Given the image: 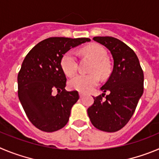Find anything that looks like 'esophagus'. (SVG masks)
<instances>
[{"instance_id": "obj_1", "label": "esophagus", "mask_w": 159, "mask_h": 159, "mask_svg": "<svg viewBox=\"0 0 159 159\" xmlns=\"http://www.w3.org/2000/svg\"><path fill=\"white\" fill-rule=\"evenodd\" d=\"M79 96H80V97H83L84 96H85V93L82 92H79Z\"/></svg>"}]
</instances>
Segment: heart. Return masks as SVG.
<instances>
[{
    "mask_svg": "<svg viewBox=\"0 0 159 159\" xmlns=\"http://www.w3.org/2000/svg\"><path fill=\"white\" fill-rule=\"evenodd\" d=\"M83 54L93 60L90 74H78L69 81L71 89L80 92H88L99 83L101 76H106L109 70V64L107 61V52L103 47L98 44L87 46L82 49ZM61 66L67 75H72L78 70V62L75 51L70 50L65 53L61 59ZM96 73H95V72Z\"/></svg>",
    "mask_w": 159,
    "mask_h": 159,
    "instance_id": "obj_1",
    "label": "heart"
}]
</instances>
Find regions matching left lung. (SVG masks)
Listing matches in <instances>:
<instances>
[{"mask_svg": "<svg viewBox=\"0 0 159 159\" xmlns=\"http://www.w3.org/2000/svg\"><path fill=\"white\" fill-rule=\"evenodd\" d=\"M94 41L106 47L113 58V69L101 88L102 95L93 97L89 117L97 129L115 132L128 124L143 93V71L131 48L118 39L97 36ZM110 94L106 96L105 93ZM105 95L106 100H103Z\"/></svg>", "mask_w": 159, "mask_h": 159, "instance_id": "left-lung-1", "label": "left lung"}]
</instances>
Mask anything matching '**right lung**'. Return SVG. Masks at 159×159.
Here are the masks:
<instances>
[{
    "label": "right lung",
    "mask_w": 159,
    "mask_h": 159,
    "mask_svg": "<svg viewBox=\"0 0 159 159\" xmlns=\"http://www.w3.org/2000/svg\"><path fill=\"white\" fill-rule=\"evenodd\" d=\"M89 41L88 38L51 37L36 44L23 61L17 77L18 97L28 118L38 129L53 132L69 120L79 95L78 91L65 89L66 78L61 59L70 49Z\"/></svg>",
    "instance_id": "1"
}]
</instances>
